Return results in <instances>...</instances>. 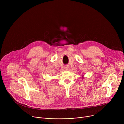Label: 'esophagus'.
<instances>
[{
  "label": "esophagus",
  "mask_w": 124,
  "mask_h": 124,
  "mask_svg": "<svg viewBox=\"0 0 124 124\" xmlns=\"http://www.w3.org/2000/svg\"><path fill=\"white\" fill-rule=\"evenodd\" d=\"M64 69H65V70H68V69H69V67H68V66H66L65 67Z\"/></svg>",
  "instance_id": "esophagus-1"
}]
</instances>
